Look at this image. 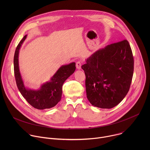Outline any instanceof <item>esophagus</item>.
I'll return each instance as SVG.
<instances>
[{
  "mask_svg": "<svg viewBox=\"0 0 150 150\" xmlns=\"http://www.w3.org/2000/svg\"><path fill=\"white\" fill-rule=\"evenodd\" d=\"M81 65H82V62L81 61H78L76 63V67L78 69H80L81 68Z\"/></svg>",
  "mask_w": 150,
  "mask_h": 150,
  "instance_id": "esophagus-1",
  "label": "esophagus"
}]
</instances>
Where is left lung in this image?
<instances>
[{
    "label": "left lung",
    "mask_w": 150,
    "mask_h": 150,
    "mask_svg": "<svg viewBox=\"0 0 150 150\" xmlns=\"http://www.w3.org/2000/svg\"><path fill=\"white\" fill-rule=\"evenodd\" d=\"M134 65L132 52L126 40L94 52L81 67L90 103L101 109H111L120 103L129 90Z\"/></svg>",
    "instance_id": "obj_1"
}]
</instances>
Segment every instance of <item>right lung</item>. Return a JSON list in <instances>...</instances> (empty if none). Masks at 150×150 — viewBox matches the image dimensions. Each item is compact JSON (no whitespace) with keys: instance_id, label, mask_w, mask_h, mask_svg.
<instances>
[{"instance_id":"right-lung-1","label":"right lung","mask_w":150,"mask_h":150,"mask_svg":"<svg viewBox=\"0 0 150 150\" xmlns=\"http://www.w3.org/2000/svg\"><path fill=\"white\" fill-rule=\"evenodd\" d=\"M25 35L20 41L15 52L13 58L14 74L18 88L21 94L33 108L43 110L50 109L55 106L61 100L62 85L75 71V63L62 66L52 77L49 82L42 84L38 90L27 88L21 78L18 63V55L20 47L27 38Z\"/></svg>"}]
</instances>
